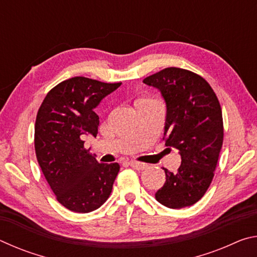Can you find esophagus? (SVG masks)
<instances>
[{
	"mask_svg": "<svg viewBox=\"0 0 257 257\" xmlns=\"http://www.w3.org/2000/svg\"><path fill=\"white\" fill-rule=\"evenodd\" d=\"M130 167L134 168L135 170H138V171H143L145 170L147 168V164L146 163H143V162H137V161H132V162H129Z\"/></svg>",
	"mask_w": 257,
	"mask_h": 257,
	"instance_id": "obj_1",
	"label": "esophagus"
}]
</instances>
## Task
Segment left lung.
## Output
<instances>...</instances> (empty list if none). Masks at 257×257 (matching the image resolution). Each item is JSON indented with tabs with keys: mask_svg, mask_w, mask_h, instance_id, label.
I'll return each mask as SVG.
<instances>
[{
	"mask_svg": "<svg viewBox=\"0 0 257 257\" xmlns=\"http://www.w3.org/2000/svg\"><path fill=\"white\" fill-rule=\"evenodd\" d=\"M143 82L162 94L167 104L163 139L181 156L177 172L163 168L165 182L156 201L169 208L194 205L211 185L222 147L219 99L203 77L186 69L165 68Z\"/></svg>",
	"mask_w": 257,
	"mask_h": 257,
	"instance_id": "1",
	"label": "left lung"
}]
</instances>
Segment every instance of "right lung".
I'll use <instances>...</instances> for the list:
<instances>
[{
  "mask_svg": "<svg viewBox=\"0 0 257 257\" xmlns=\"http://www.w3.org/2000/svg\"><path fill=\"white\" fill-rule=\"evenodd\" d=\"M120 85L73 77L53 87L37 112L38 164L58 202L72 212L88 213L102 206L118 176L120 165L98 163L82 139L96 137L99 118L94 108Z\"/></svg>",
  "mask_w": 257,
  "mask_h": 257,
  "instance_id": "add662e5",
  "label": "right lung"
}]
</instances>
